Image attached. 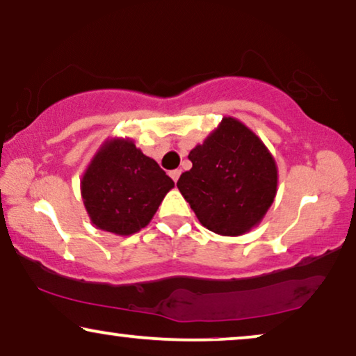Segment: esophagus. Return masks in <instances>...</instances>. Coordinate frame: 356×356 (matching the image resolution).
<instances>
[{
  "label": "esophagus",
  "mask_w": 356,
  "mask_h": 356,
  "mask_svg": "<svg viewBox=\"0 0 356 356\" xmlns=\"http://www.w3.org/2000/svg\"><path fill=\"white\" fill-rule=\"evenodd\" d=\"M179 175H181V170H172V172H170V177H172V179H173L175 183L178 181Z\"/></svg>",
  "instance_id": "esophagus-1"
}]
</instances>
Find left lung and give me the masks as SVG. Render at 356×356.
<instances>
[{
	"instance_id": "obj_1",
	"label": "left lung",
	"mask_w": 356,
	"mask_h": 356,
	"mask_svg": "<svg viewBox=\"0 0 356 356\" xmlns=\"http://www.w3.org/2000/svg\"><path fill=\"white\" fill-rule=\"evenodd\" d=\"M188 159L193 168L177 186L207 230L238 236L262 220L277 193V165L241 121L225 116Z\"/></svg>"
}]
</instances>
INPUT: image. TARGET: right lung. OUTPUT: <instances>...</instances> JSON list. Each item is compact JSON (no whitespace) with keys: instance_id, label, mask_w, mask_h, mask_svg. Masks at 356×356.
Masks as SVG:
<instances>
[{"instance_id":"add662e5","label":"right lung","mask_w":356,"mask_h":356,"mask_svg":"<svg viewBox=\"0 0 356 356\" xmlns=\"http://www.w3.org/2000/svg\"><path fill=\"white\" fill-rule=\"evenodd\" d=\"M173 179L131 139L102 145L81 181L90 222L100 230L128 236L152 220Z\"/></svg>"}]
</instances>
